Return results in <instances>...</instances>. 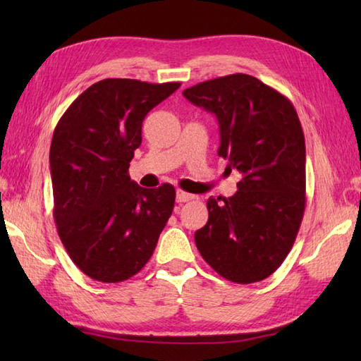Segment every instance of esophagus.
<instances>
[{"mask_svg": "<svg viewBox=\"0 0 361 361\" xmlns=\"http://www.w3.org/2000/svg\"><path fill=\"white\" fill-rule=\"evenodd\" d=\"M194 195L192 194H188V192H185V190H181V189H178L176 190V202L178 203H185V202H189V200H194Z\"/></svg>", "mask_w": 361, "mask_h": 361, "instance_id": "1", "label": "esophagus"}]
</instances>
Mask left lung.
I'll use <instances>...</instances> for the list:
<instances>
[{
    "label": "left lung",
    "mask_w": 361,
    "mask_h": 361,
    "mask_svg": "<svg viewBox=\"0 0 361 361\" xmlns=\"http://www.w3.org/2000/svg\"><path fill=\"white\" fill-rule=\"evenodd\" d=\"M183 96L217 118L219 157L242 175L233 197L208 200L197 248L221 278L262 281L287 257L304 216L305 141L295 106L248 74L206 80Z\"/></svg>",
    "instance_id": "8db88e82"
}]
</instances>
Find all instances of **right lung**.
<instances>
[{
    "label": "right lung",
    "instance_id": "right-lung-1",
    "mask_svg": "<svg viewBox=\"0 0 361 361\" xmlns=\"http://www.w3.org/2000/svg\"><path fill=\"white\" fill-rule=\"evenodd\" d=\"M180 82L104 79L87 88L54 130V220L73 262L99 282H122L149 262L173 211L175 189H145L128 167L147 113Z\"/></svg>",
    "mask_w": 361,
    "mask_h": 361
}]
</instances>
